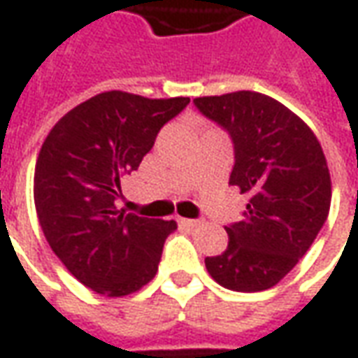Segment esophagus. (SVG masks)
I'll use <instances>...</instances> for the list:
<instances>
[{"label":"esophagus","instance_id":"esophagus-1","mask_svg":"<svg viewBox=\"0 0 358 358\" xmlns=\"http://www.w3.org/2000/svg\"><path fill=\"white\" fill-rule=\"evenodd\" d=\"M178 222L182 224V227H187V229H194V227H197V224H199V221H197V219H182V217L178 219Z\"/></svg>","mask_w":358,"mask_h":358}]
</instances>
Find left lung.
<instances>
[{"instance_id":"8db88e82","label":"left lung","mask_w":358,"mask_h":358,"mask_svg":"<svg viewBox=\"0 0 358 358\" xmlns=\"http://www.w3.org/2000/svg\"><path fill=\"white\" fill-rule=\"evenodd\" d=\"M234 143L229 184L250 197L244 219L224 227L229 246L205 257L224 289H271L299 264L329 213L331 178L318 137L285 104L254 91L194 99Z\"/></svg>"}]
</instances>
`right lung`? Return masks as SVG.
Listing matches in <instances>:
<instances>
[{"mask_svg":"<svg viewBox=\"0 0 358 358\" xmlns=\"http://www.w3.org/2000/svg\"><path fill=\"white\" fill-rule=\"evenodd\" d=\"M187 96L145 99L106 91L50 129L34 169L42 232L67 271L102 296L137 292L157 275L174 221L120 211V178L137 171L161 127Z\"/></svg>","mask_w":358,"mask_h":358,"instance_id":"add662e5","label":"right lung"}]
</instances>
